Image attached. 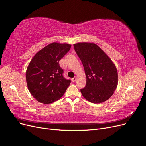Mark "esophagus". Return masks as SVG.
<instances>
[{
  "mask_svg": "<svg viewBox=\"0 0 146 146\" xmlns=\"http://www.w3.org/2000/svg\"><path fill=\"white\" fill-rule=\"evenodd\" d=\"M77 78H78V77L76 76H75V77H74L73 78H72V81H73V82H75V81H76V79H77Z\"/></svg>",
  "mask_w": 146,
  "mask_h": 146,
  "instance_id": "esophagus-1",
  "label": "esophagus"
}]
</instances>
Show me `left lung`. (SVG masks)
I'll list each match as a JSON object with an SVG mask.
<instances>
[{"label":"left lung","mask_w":146,"mask_h":146,"mask_svg":"<svg viewBox=\"0 0 146 146\" xmlns=\"http://www.w3.org/2000/svg\"><path fill=\"white\" fill-rule=\"evenodd\" d=\"M73 46L87 78L85 87L80 89L84 98L94 104L107 100L114 94L118 85L115 64L94 43L79 42Z\"/></svg>","instance_id":"left-lung-1"}]
</instances>
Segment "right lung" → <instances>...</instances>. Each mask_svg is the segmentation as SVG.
I'll list each match as a JSON object with an SVG mask.
<instances>
[{"label": "right lung", "mask_w": 146, "mask_h": 146, "mask_svg": "<svg viewBox=\"0 0 146 146\" xmlns=\"http://www.w3.org/2000/svg\"><path fill=\"white\" fill-rule=\"evenodd\" d=\"M69 44L53 42L31 59L26 72L28 88L34 98L42 104L53 103L66 92L71 80L63 76L59 61L70 50Z\"/></svg>", "instance_id": "1"}]
</instances>
